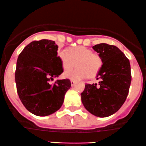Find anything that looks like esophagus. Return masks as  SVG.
I'll return each mask as SVG.
<instances>
[{"mask_svg":"<svg viewBox=\"0 0 146 146\" xmlns=\"http://www.w3.org/2000/svg\"><path fill=\"white\" fill-rule=\"evenodd\" d=\"M70 82H71V85H72V86H73L75 84V83H76V81L72 80V79H71V80H70Z\"/></svg>","mask_w":146,"mask_h":146,"instance_id":"1","label":"esophagus"}]
</instances>
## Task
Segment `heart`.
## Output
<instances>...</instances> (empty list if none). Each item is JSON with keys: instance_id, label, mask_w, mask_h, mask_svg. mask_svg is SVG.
Instances as JSON below:
<instances>
[{"instance_id": "1", "label": "heart", "mask_w": 146, "mask_h": 146, "mask_svg": "<svg viewBox=\"0 0 146 146\" xmlns=\"http://www.w3.org/2000/svg\"><path fill=\"white\" fill-rule=\"evenodd\" d=\"M58 57L64 70L72 68L75 64L78 65L76 68L64 73L66 78L71 79H84L88 76L94 77L100 71L103 64L102 57L99 54L93 53L90 49L84 46L71 48L69 52L60 50Z\"/></svg>"}]
</instances>
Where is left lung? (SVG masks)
Wrapping results in <instances>:
<instances>
[{
  "mask_svg": "<svg viewBox=\"0 0 146 146\" xmlns=\"http://www.w3.org/2000/svg\"><path fill=\"white\" fill-rule=\"evenodd\" d=\"M93 49L102 57L103 64L98 73L99 84H86L81 94L85 109L99 117L116 113L128 96L131 82V65L125 54L114 45L101 43Z\"/></svg>",
  "mask_w": 146,
  "mask_h": 146,
  "instance_id": "left-lung-1",
  "label": "left lung"
}]
</instances>
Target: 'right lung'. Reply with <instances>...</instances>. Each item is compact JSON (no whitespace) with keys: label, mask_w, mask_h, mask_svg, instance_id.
<instances>
[{"label":"right lung","mask_w":146,"mask_h":146,"mask_svg":"<svg viewBox=\"0 0 146 146\" xmlns=\"http://www.w3.org/2000/svg\"><path fill=\"white\" fill-rule=\"evenodd\" d=\"M54 41L31 42L17 60L15 79L18 96L25 107L33 114L46 116L61 108L64 95L71 87L68 79L50 81L63 72Z\"/></svg>","instance_id":"right-lung-1"}]
</instances>
